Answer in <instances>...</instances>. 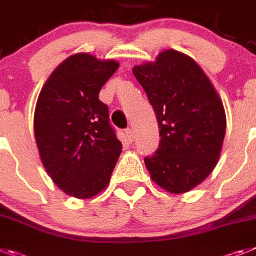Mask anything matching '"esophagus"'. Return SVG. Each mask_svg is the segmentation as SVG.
<instances>
[{"label": "esophagus", "mask_w": 256, "mask_h": 256, "mask_svg": "<svg viewBox=\"0 0 256 256\" xmlns=\"http://www.w3.org/2000/svg\"><path fill=\"white\" fill-rule=\"evenodd\" d=\"M126 140H128L130 142H132L133 140H134V133H133V130H130V128L126 130Z\"/></svg>", "instance_id": "esophagus-1"}]
</instances>
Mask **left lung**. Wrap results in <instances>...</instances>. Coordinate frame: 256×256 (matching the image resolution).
I'll use <instances>...</instances> for the list:
<instances>
[{"mask_svg": "<svg viewBox=\"0 0 256 256\" xmlns=\"http://www.w3.org/2000/svg\"><path fill=\"white\" fill-rule=\"evenodd\" d=\"M159 126L158 149L146 156L152 181L186 193L214 171L226 136V111L210 78L186 54L168 49L133 67Z\"/></svg>", "mask_w": 256, "mask_h": 256, "instance_id": "8db88e82", "label": "left lung"}]
</instances>
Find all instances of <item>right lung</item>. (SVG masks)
<instances>
[{
  "label": "right lung",
  "instance_id": "add662e5",
  "mask_svg": "<svg viewBox=\"0 0 256 256\" xmlns=\"http://www.w3.org/2000/svg\"><path fill=\"white\" fill-rule=\"evenodd\" d=\"M119 67L88 53L68 56L42 86L34 110V137L52 180L68 196L86 200L110 181L122 142L98 94Z\"/></svg>",
  "mask_w": 256,
  "mask_h": 256
}]
</instances>
